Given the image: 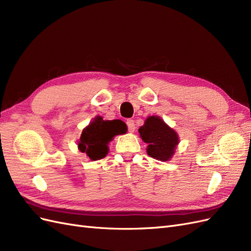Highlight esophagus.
<instances>
[{"instance_id":"obj_1","label":"esophagus","mask_w":251,"mask_h":251,"mask_svg":"<svg viewBox=\"0 0 251 251\" xmlns=\"http://www.w3.org/2000/svg\"><path fill=\"white\" fill-rule=\"evenodd\" d=\"M126 124L128 126V130L130 132H133L135 129V125H134V121L133 120H127L126 121Z\"/></svg>"}]
</instances>
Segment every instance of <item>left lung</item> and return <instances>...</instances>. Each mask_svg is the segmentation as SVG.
I'll list each match as a JSON object with an SVG mask.
<instances>
[{
    "label": "left lung",
    "mask_w": 251,
    "mask_h": 251,
    "mask_svg": "<svg viewBox=\"0 0 251 251\" xmlns=\"http://www.w3.org/2000/svg\"><path fill=\"white\" fill-rule=\"evenodd\" d=\"M140 138L147 143V154L155 160L167 162L174 156L180 142L178 134L159 116L148 117L139 128Z\"/></svg>",
    "instance_id": "obj_1"
}]
</instances>
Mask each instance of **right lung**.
<instances>
[{
	"mask_svg": "<svg viewBox=\"0 0 251 251\" xmlns=\"http://www.w3.org/2000/svg\"><path fill=\"white\" fill-rule=\"evenodd\" d=\"M126 131L127 127L123 121L103 120L101 116H97L83 129L81 138L77 141V148L91 161L101 160L109 151V142L116 135Z\"/></svg>",
	"mask_w": 251,
	"mask_h": 251,
	"instance_id": "1",
	"label": "right lung"
}]
</instances>
